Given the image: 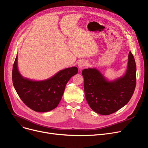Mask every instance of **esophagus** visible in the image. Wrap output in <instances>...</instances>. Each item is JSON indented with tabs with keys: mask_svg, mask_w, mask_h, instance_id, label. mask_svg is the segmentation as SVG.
I'll use <instances>...</instances> for the list:
<instances>
[{
	"mask_svg": "<svg viewBox=\"0 0 148 148\" xmlns=\"http://www.w3.org/2000/svg\"><path fill=\"white\" fill-rule=\"evenodd\" d=\"M87 65H88V63L86 61H82V62H80L79 64V67L80 68H82L86 66Z\"/></svg>",
	"mask_w": 148,
	"mask_h": 148,
	"instance_id": "34e87169",
	"label": "esophagus"
}]
</instances>
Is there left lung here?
Here are the masks:
<instances>
[{"mask_svg": "<svg viewBox=\"0 0 148 148\" xmlns=\"http://www.w3.org/2000/svg\"><path fill=\"white\" fill-rule=\"evenodd\" d=\"M86 101L92 109L102 115H108L126 105L133 96L136 85V65L129 53L125 74L118 79L108 82L96 68L82 71Z\"/></svg>", "mask_w": 148, "mask_h": 148, "instance_id": "left-lung-1", "label": "left lung"}]
</instances>
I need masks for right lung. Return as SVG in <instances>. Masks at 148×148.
I'll return each instance as SVG.
<instances>
[{
  "mask_svg": "<svg viewBox=\"0 0 148 148\" xmlns=\"http://www.w3.org/2000/svg\"><path fill=\"white\" fill-rule=\"evenodd\" d=\"M78 73L77 67L61 70L51 78L42 81H33L24 78L17 68V56L12 68V83L22 101L31 109L46 112L59 104L69 80Z\"/></svg>",
  "mask_w": 148,
  "mask_h": 148,
  "instance_id": "1",
  "label": "right lung"
}]
</instances>
